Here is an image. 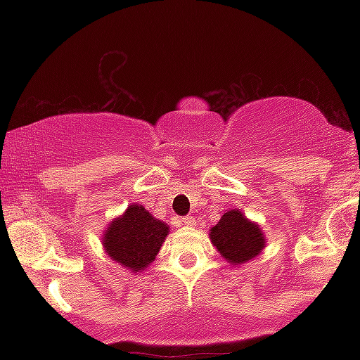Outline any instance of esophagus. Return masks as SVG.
I'll return each instance as SVG.
<instances>
[{
    "instance_id": "1",
    "label": "esophagus",
    "mask_w": 360,
    "mask_h": 360,
    "mask_svg": "<svg viewBox=\"0 0 360 360\" xmlns=\"http://www.w3.org/2000/svg\"><path fill=\"white\" fill-rule=\"evenodd\" d=\"M181 221H183L186 226H194V223H196V221H194L193 217H183V218H181Z\"/></svg>"
}]
</instances>
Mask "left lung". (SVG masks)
I'll use <instances>...</instances> for the list:
<instances>
[{
	"label": "left lung",
	"instance_id": "1",
	"mask_svg": "<svg viewBox=\"0 0 360 360\" xmlns=\"http://www.w3.org/2000/svg\"><path fill=\"white\" fill-rule=\"evenodd\" d=\"M213 245L230 264H243L264 249L266 240L255 223L247 220L238 210H230L210 232Z\"/></svg>",
	"mask_w": 360,
	"mask_h": 360
}]
</instances>
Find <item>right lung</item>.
<instances>
[{
	"instance_id": "obj_1",
	"label": "right lung",
	"mask_w": 360,
	"mask_h": 360,
	"mask_svg": "<svg viewBox=\"0 0 360 360\" xmlns=\"http://www.w3.org/2000/svg\"><path fill=\"white\" fill-rule=\"evenodd\" d=\"M167 233L166 223L155 220L143 206L130 205L123 217L111 221L103 245L111 259L139 272L155 259Z\"/></svg>"
}]
</instances>
